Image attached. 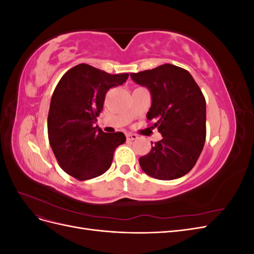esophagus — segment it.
Returning <instances> with one entry per match:
<instances>
[{
	"mask_svg": "<svg viewBox=\"0 0 254 254\" xmlns=\"http://www.w3.org/2000/svg\"><path fill=\"white\" fill-rule=\"evenodd\" d=\"M126 137H127V140L133 141V140H136L139 136H137V135L134 134V133H127V134H126Z\"/></svg>",
	"mask_w": 254,
	"mask_h": 254,
	"instance_id": "obj_1",
	"label": "esophagus"
}]
</instances>
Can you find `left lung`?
Listing matches in <instances>:
<instances>
[{
  "label": "left lung",
  "instance_id": "1",
  "mask_svg": "<svg viewBox=\"0 0 254 254\" xmlns=\"http://www.w3.org/2000/svg\"><path fill=\"white\" fill-rule=\"evenodd\" d=\"M151 95L147 120L162 134L151 150L139 159L144 173L159 180H174L196 164L205 142V99L184 68L165 64L152 70L130 74Z\"/></svg>",
  "mask_w": 254,
  "mask_h": 254
}]
</instances>
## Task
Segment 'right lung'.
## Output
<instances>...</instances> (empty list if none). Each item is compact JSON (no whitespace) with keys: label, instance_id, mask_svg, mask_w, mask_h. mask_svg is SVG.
<instances>
[{"label":"right lung","instance_id":"right-lung-1","mask_svg":"<svg viewBox=\"0 0 254 254\" xmlns=\"http://www.w3.org/2000/svg\"><path fill=\"white\" fill-rule=\"evenodd\" d=\"M128 76L80 64L70 68L56 86L48 117L49 141L60 167L75 179L103 175L111 166L115 148L125 143L123 132L105 133L94 124L107 92L124 83Z\"/></svg>","mask_w":254,"mask_h":254}]
</instances>
